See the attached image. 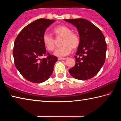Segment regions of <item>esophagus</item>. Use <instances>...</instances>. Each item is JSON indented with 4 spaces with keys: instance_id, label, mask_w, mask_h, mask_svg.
<instances>
[{
    "instance_id": "34e87169",
    "label": "esophagus",
    "mask_w": 121,
    "mask_h": 121,
    "mask_svg": "<svg viewBox=\"0 0 121 121\" xmlns=\"http://www.w3.org/2000/svg\"><path fill=\"white\" fill-rule=\"evenodd\" d=\"M67 58H60V57H59V58H58V60H65Z\"/></svg>"
}]
</instances>
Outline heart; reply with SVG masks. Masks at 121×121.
<instances>
[{"label": "heart", "mask_w": 121, "mask_h": 121, "mask_svg": "<svg viewBox=\"0 0 121 121\" xmlns=\"http://www.w3.org/2000/svg\"><path fill=\"white\" fill-rule=\"evenodd\" d=\"M53 32L56 38H62L61 46L55 51L54 54L58 56H64L70 54L73 49L77 48L80 44L81 39L79 35L72 32V30L66 26H60L54 28ZM43 42L45 48L50 51H54L56 48V40L48 34L43 36Z\"/></svg>", "instance_id": "b5f03b06"}]
</instances>
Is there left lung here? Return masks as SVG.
Instances as JSON below:
<instances>
[{
    "label": "left lung",
    "mask_w": 121,
    "mask_h": 121,
    "mask_svg": "<svg viewBox=\"0 0 121 121\" xmlns=\"http://www.w3.org/2000/svg\"><path fill=\"white\" fill-rule=\"evenodd\" d=\"M65 20L77 28L81 39L75 56L76 64L69 72L73 77L79 80L91 78L97 74L105 61L107 44L104 34L86 19Z\"/></svg>",
    "instance_id": "obj_1"
}]
</instances>
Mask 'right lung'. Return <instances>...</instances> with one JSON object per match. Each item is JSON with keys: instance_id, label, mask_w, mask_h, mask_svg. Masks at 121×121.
<instances>
[{"instance_id": "obj_1", "label": "right lung", "mask_w": 121, "mask_h": 121, "mask_svg": "<svg viewBox=\"0 0 121 121\" xmlns=\"http://www.w3.org/2000/svg\"><path fill=\"white\" fill-rule=\"evenodd\" d=\"M56 21L38 19L25 26L16 37L13 54L14 64L21 75L35 83L44 82L53 71L57 57L46 52L43 42L46 29ZM42 56L46 58L40 59Z\"/></svg>"}]
</instances>
